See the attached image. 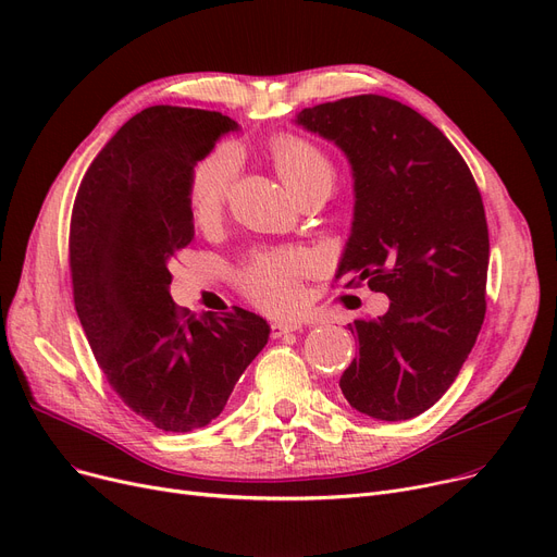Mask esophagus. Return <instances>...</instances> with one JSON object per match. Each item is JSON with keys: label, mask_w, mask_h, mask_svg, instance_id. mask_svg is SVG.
<instances>
[{"label": "esophagus", "mask_w": 557, "mask_h": 557, "mask_svg": "<svg viewBox=\"0 0 557 557\" xmlns=\"http://www.w3.org/2000/svg\"><path fill=\"white\" fill-rule=\"evenodd\" d=\"M300 327H302L300 320H275V323L271 325V336H273V338H282L284 334L298 332Z\"/></svg>", "instance_id": "esophagus-1"}]
</instances>
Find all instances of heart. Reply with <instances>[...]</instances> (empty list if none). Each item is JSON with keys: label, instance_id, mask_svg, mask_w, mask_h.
Here are the masks:
<instances>
[{"label": "heart", "instance_id": "b5f03b06", "mask_svg": "<svg viewBox=\"0 0 557 557\" xmlns=\"http://www.w3.org/2000/svg\"><path fill=\"white\" fill-rule=\"evenodd\" d=\"M271 156L282 175L298 198L315 191L332 194L336 185V166L330 156L313 141L282 133L271 141ZM237 146L221 144L202 156L191 169L187 198L198 223H212L221 216L230 191L239 173ZM311 257L302 250L259 252L239 273V286L257 307L269 311L290 309L300 298V280L311 271Z\"/></svg>", "mask_w": 557, "mask_h": 557}]
</instances>
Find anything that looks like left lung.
<instances>
[{
  "label": "left lung",
  "mask_w": 557,
  "mask_h": 557,
  "mask_svg": "<svg viewBox=\"0 0 557 557\" xmlns=\"http://www.w3.org/2000/svg\"><path fill=\"white\" fill-rule=\"evenodd\" d=\"M296 122L352 164L355 221L336 280L391 298L384 315L347 325L359 357L338 386L359 413L411 420L447 393L483 325L481 191L456 146L395 99L347 97L305 108Z\"/></svg>",
  "instance_id": "1"
}]
</instances>
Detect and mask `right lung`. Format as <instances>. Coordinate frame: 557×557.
Here are the masks:
<instances>
[{
  "label": "right lung",
  "instance_id": "right-lung-1",
  "mask_svg": "<svg viewBox=\"0 0 557 557\" xmlns=\"http://www.w3.org/2000/svg\"><path fill=\"white\" fill-rule=\"evenodd\" d=\"M237 122L212 110L151 106L85 171L70 223L76 313L110 388L171 433L210 424L269 343L267 320L234 307L194 313L171 300V257L194 239L196 162Z\"/></svg>",
  "mask_w": 557,
  "mask_h": 557
}]
</instances>
